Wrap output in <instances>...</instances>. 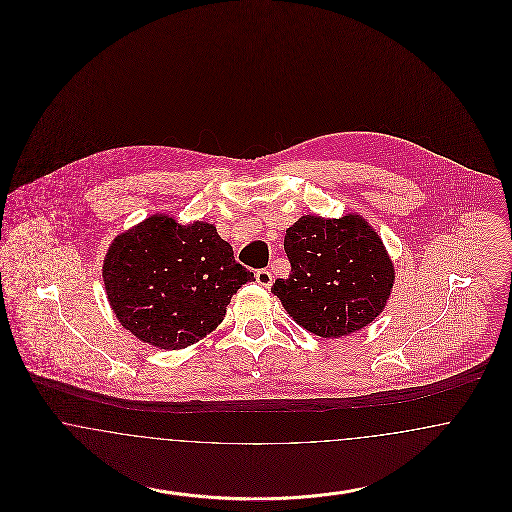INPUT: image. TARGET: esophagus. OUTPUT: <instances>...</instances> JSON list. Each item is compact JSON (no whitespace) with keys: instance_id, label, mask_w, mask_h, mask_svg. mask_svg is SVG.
<instances>
[{"instance_id":"esophagus-1","label":"esophagus","mask_w":512,"mask_h":512,"mask_svg":"<svg viewBox=\"0 0 512 512\" xmlns=\"http://www.w3.org/2000/svg\"><path fill=\"white\" fill-rule=\"evenodd\" d=\"M255 280L257 284H261L263 288H270L272 286V272L268 268H261L255 272Z\"/></svg>"}]
</instances>
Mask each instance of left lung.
<instances>
[{
    "label": "left lung",
    "instance_id": "1",
    "mask_svg": "<svg viewBox=\"0 0 512 512\" xmlns=\"http://www.w3.org/2000/svg\"><path fill=\"white\" fill-rule=\"evenodd\" d=\"M292 272L272 293L288 315L320 338L357 332L378 317L395 272L378 234L359 215L301 217L286 230Z\"/></svg>",
    "mask_w": 512,
    "mask_h": 512
}]
</instances>
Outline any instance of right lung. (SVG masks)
Wrapping results in <instances>:
<instances>
[{"mask_svg": "<svg viewBox=\"0 0 512 512\" xmlns=\"http://www.w3.org/2000/svg\"><path fill=\"white\" fill-rule=\"evenodd\" d=\"M253 272L207 222L153 215L115 238L103 261L111 309L136 338L182 349L205 338Z\"/></svg>", "mask_w": 512, "mask_h": 512, "instance_id": "right-lung-1", "label": "right lung"}]
</instances>
